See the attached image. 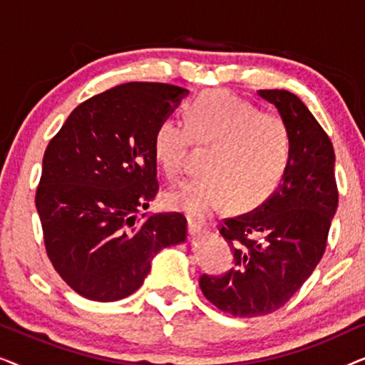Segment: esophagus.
Wrapping results in <instances>:
<instances>
[{
	"label": "esophagus",
	"mask_w": 365,
	"mask_h": 365,
	"mask_svg": "<svg viewBox=\"0 0 365 365\" xmlns=\"http://www.w3.org/2000/svg\"><path fill=\"white\" fill-rule=\"evenodd\" d=\"M187 222H189V231H191L192 234H201V232L207 231L206 221H201V219H196V217H189Z\"/></svg>",
	"instance_id": "1"
}]
</instances>
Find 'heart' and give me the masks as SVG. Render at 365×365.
<instances>
[{
  "label": "heart",
  "instance_id": "b5f03b06",
  "mask_svg": "<svg viewBox=\"0 0 365 365\" xmlns=\"http://www.w3.org/2000/svg\"><path fill=\"white\" fill-rule=\"evenodd\" d=\"M191 144L207 149L204 174L168 191L164 202L192 217H206L226 202L234 211L257 209L281 189L292 161L286 119L221 89L194 98L182 124L163 119L154 129L153 161L169 181L181 178Z\"/></svg>",
  "mask_w": 365,
  "mask_h": 365
}]
</instances>
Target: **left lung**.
Returning <instances> with one entry per match:
<instances>
[{"instance_id": "obj_1", "label": "left lung", "mask_w": 365, "mask_h": 365, "mask_svg": "<svg viewBox=\"0 0 365 365\" xmlns=\"http://www.w3.org/2000/svg\"><path fill=\"white\" fill-rule=\"evenodd\" d=\"M257 93L286 119L292 161L286 181L266 204L219 224L234 251V267L199 277L204 297L236 317L271 314L301 289L324 256L339 202L334 148L317 119L296 94Z\"/></svg>"}]
</instances>
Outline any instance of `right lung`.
Listing matches in <instances>:
<instances>
[{
	"label": "right lung",
	"instance_id": "1",
	"mask_svg": "<svg viewBox=\"0 0 365 365\" xmlns=\"http://www.w3.org/2000/svg\"><path fill=\"white\" fill-rule=\"evenodd\" d=\"M187 94L166 83H126L69 114L43 158L36 209L46 254L79 296H131L161 249L186 239L181 212L136 217L159 191L153 133Z\"/></svg>",
	"mask_w": 365,
	"mask_h": 365
}]
</instances>
